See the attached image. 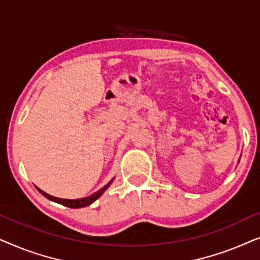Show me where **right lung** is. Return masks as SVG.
Instances as JSON below:
<instances>
[{"instance_id": "right-lung-1", "label": "right lung", "mask_w": 260, "mask_h": 260, "mask_svg": "<svg viewBox=\"0 0 260 260\" xmlns=\"http://www.w3.org/2000/svg\"><path fill=\"white\" fill-rule=\"evenodd\" d=\"M113 180L110 181V182L106 184V186H104L102 188V189H99L98 191H95L94 194L90 195V197L87 198H83V199H77V200H66V199H59V198H54L52 197V195H49L47 193H45L44 190H41L40 188H37V189L40 191V193L44 195V197H46L48 199V200H52L54 202H58V204H61L63 206H66V207H70V208H80V207H86V206L91 205L92 202H94L97 199L101 197V195L104 193V191L106 190V188H108L110 184H111Z\"/></svg>"}]
</instances>
